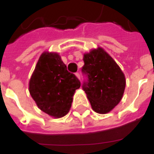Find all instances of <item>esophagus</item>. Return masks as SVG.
Returning <instances> with one entry per match:
<instances>
[{
	"instance_id": "1",
	"label": "esophagus",
	"mask_w": 154,
	"mask_h": 154,
	"mask_svg": "<svg viewBox=\"0 0 154 154\" xmlns=\"http://www.w3.org/2000/svg\"><path fill=\"white\" fill-rule=\"evenodd\" d=\"M75 75H76V77H77V78L79 79H80V75H79V73L76 72L75 73Z\"/></svg>"
}]
</instances>
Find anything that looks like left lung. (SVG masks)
Here are the masks:
<instances>
[{
	"label": "left lung",
	"instance_id": "obj_1",
	"mask_svg": "<svg viewBox=\"0 0 154 154\" xmlns=\"http://www.w3.org/2000/svg\"><path fill=\"white\" fill-rule=\"evenodd\" d=\"M82 72L86 76L82 89L95 112H110L120 102L126 87L125 76L119 65L102 48L84 54Z\"/></svg>",
	"mask_w": 154,
	"mask_h": 154
}]
</instances>
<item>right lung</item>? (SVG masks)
<instances>
[{
    "label": "right lung",
    "mask_w": 154,
    "mask_h": 154,
    "mask_svg": "<svg viewBox=\"0 0 154 154\" xmlns=\"http://www.w3.org/2000/svg\"><path fill=\"white\" fill-rule=\"evenodd\" d=\"M79 79L68 72L58 53H42L29 82L31 97L42 111L55 118L69 112Z\"/></svg>",
    "instance_id": "add662e5"
}]
</instances>
